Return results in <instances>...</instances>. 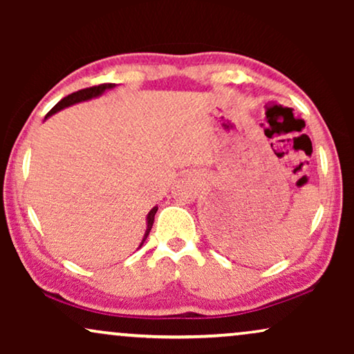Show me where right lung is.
Wrapping results in <instances>:
<instances>
[{
	"instance_id": "obj_1",
	"label": "right lung",
	"mask_w": 354,
	"mask_h": 354,
	"mask_svg": "<svg viewBox=\"0 0 354 354\" xmlns=\"http://www.w3.org/2000/svg\"><path fill=\"white\" fill-rule=\"evenodd\" d=\"M114 84H101V85H95V86H90V88H84V90H79V91H75V93H71V95H67L66 98H62L59 103H57L55 108H53L50 113L46 114V118H50V115H53L55 113H57V111H61V109H64V108H67V106H71V104H75V103H80V101H85V100H90V98H95V96H100L101 93H103L104 90H108V88H114ZM156 211H158V207H153L151 211L148 212V225H147V232H145V236H143V240H142V245H143V241L147 240V236L149 235V230H151V227H153V222H154V214H156ZM140 245V246H142Z\"/></svg>"
}]
</instances>
